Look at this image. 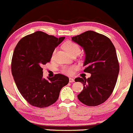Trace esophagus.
<instances>
[{
  "label": "esophagus",
  "mask_w": 133,
  "mask_h": 133,
  "mask_svg": "<svg viewBox=\"0 0 133 133\" xmlns=\"http://www.w3.org/2000/svg\"><path fill=\"white\" fill-rule=\"evenodd\" d=\"M72 82H74V79L73 78H69V83H72Z\"/></svg>",
  "instance_id": "esophagus-1"
}]
</instances>
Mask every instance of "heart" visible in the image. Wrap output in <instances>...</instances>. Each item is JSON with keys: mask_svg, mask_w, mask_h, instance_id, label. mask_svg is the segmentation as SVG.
Returning <instances> with one entry per match:
<instances>
[{"mask_svg": "<svg viewBox=\"0 0 133 133\" xmlns=\"http://www.w3.org/2000/svg\"><path fill=\"white\" fill-rule=\"evenodd\" d=\"M64 48L71 55L76 53H80V52H81V49H80L79 46L77 43L71 42V41H68V42H65L64 45ZM55 52H56V50H54L52 53V59L54 58ZM75 69H76V67L75 65H64L61 68V71L62 73L67 74V75H72L74 73V71Z\"/></svg>", "mask_w": 133, "mask_h": 133, "instance_id": "heart-1", "label": "heart"}]
</instances>
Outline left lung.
<instances>
[{
    "label": "left lung",
    "mask_w": 133,
    "mask_h": 133,
    "mask_svg": "<svg viewBox=\"0 0 133 133\" xmlns=\"http://www.w3.org/2000/svg\"><path fill=\"white\" fill-rule=\"evenodd\" d=\"M72 40L84 49V72L91 74L87 79H75L84 87L79 100L87 106L99 105L111 95L117 79L119 64L114 45L107 36L93 31L72 37Z\"/></svg>",
    "instance_id": "8db88e82"
}]
</instances>
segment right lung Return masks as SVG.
Wrapping results in <instances>:
<instances>
[{"label":"right lung","instance_id":"add662e5","mask_svg":"<svg viewBox=\"0 0 133 133\" xmlns=\"http://www.w3.org/2000/svg\"><path fill=\"white\" fill-rule=\"evenodd\" d=\"M65 37H55L40 31L23 37L13 52L11 71L19 91L31 105L43 108L57 100L60 91L69 83L61 74L43 78V67L50 61L52 53Z\"/></svg>","mask_w":133,"mask_h":133}]
</instances>
